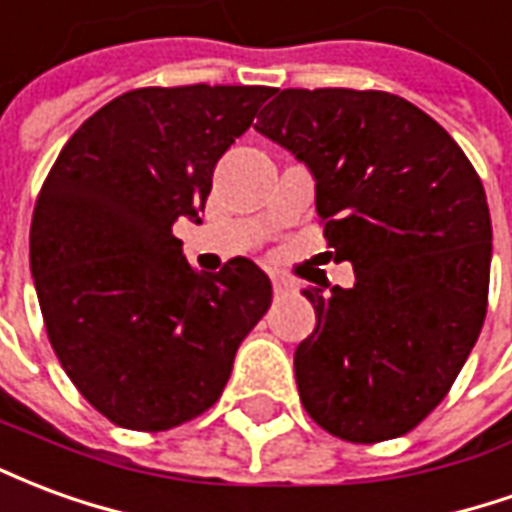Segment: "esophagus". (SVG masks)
<instances>
[{"mask_svg": "<svg viewBox=\"0 0 512 512\" xmlns=\"http://www.w3.org/2000/svg\"><path fill=\"white\" fill-rule=\"evenodd\" d=\"M271 285H274V296H277V299L290 296V293L296 290V285H293L288 277H282V274H271Z\"/></svg>", "mask_w": 512, "mask_h": 512, "instance_id": "esophagus-1", "label": "esophagus"}]
</instances>
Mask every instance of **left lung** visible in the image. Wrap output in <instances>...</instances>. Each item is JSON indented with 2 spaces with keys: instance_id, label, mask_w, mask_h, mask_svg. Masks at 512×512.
Instances as JSON below:
<instances>
[{
  "instance_id": "left-lung-1",
  "label": "left lung",
  "mask_w": 512,
  "mask_h": 512,
  "mask_svg": "<svg viewBox=\"0 0 512 512\" xmlns=\"http://www.w3.org/2000/svg\"><path fill=\"white\" fill-rule=\"evenodd\" d=\"M271 95L255 128L312 169L329 255L356 274L332 296L304 288L318 326L293 356L301 403L337 439H397L447 397L483 329V183L458 142L400 95Z\"/></svg>"
}]
</instances>
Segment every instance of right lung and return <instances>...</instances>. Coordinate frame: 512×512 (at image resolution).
Returning <instances> with one entry per match:
<instances>
[{
	"label": "right lung",
	"instance_id": "obj_1",
	"mask_svg": "<svg viewBox=\"0 0 512 512\" xmlns=\"http://www.w3.org/2000/svg\"><path fill=\"white\" fill-rule=\"evenodd\" d=\"M271 87H139L87 117L43 180L29 263L46 334L82 397L120 428H178L219 400L271 282L233 257L200 274L172 235Z\"/></svg>",
	"mask_w": 512,
	"mask_h": 512
}]
</instances>
